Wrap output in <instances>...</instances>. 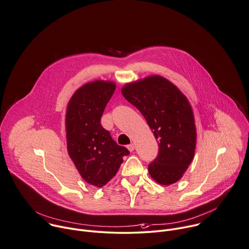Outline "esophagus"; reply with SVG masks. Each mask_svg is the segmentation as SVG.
Here are the masks:
<instances>
[{
  "mask_svg": "<svg viewBox=\"0 0 249 249\" xmlns=\"http://www.w3.org/2000/svg\"><path fill=\"white\" fill-rule=\"evenodd\" d=\"M127 148L129 149V151H134V149H135V144L134 143H130L129 145H127Z\"/></svg>",
  "mask_w": 249,
  "mask_h": 249,
  "instance_id": "esophagus-1",
  "label": "esophagus"
}]
</instances>
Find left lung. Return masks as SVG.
<instances>
[{
    "instance_id": "1",
    "label": "left lung",
    "mask_w": 249,
    "mask_h": 249,
    "mask_svg": "<svg viewBox=\"0 0 249 249\" xmlns=\"http://www.w3.org/2000/svg\"><path fill=\"white\" fill-rule=\"evenodd\" d=\"M121 92L143 115L158 142V156L148 166L149 175L162 185L178 182L194 158L197 142L188 99L173 82L158 74L126 83Z\"/></svg>"
}]
</instances>
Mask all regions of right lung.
<instances>
[{
  "label": "right lung",
  "instance_id": "1",
  "mask_svg": "<svg viewBox=\"0 0 249 249\" xmlns=\"http://www.w3.org/2000/svg\"><path fill=\"white\" fill-rule=\"evenodd\" d=\"M114 81L95 80L79 87L70 99L65 118L67 149L81 178L96 187L117 173L129 150L118 145L101 125V117L114 93Z\"/></svg>",
  "mask_w": 249,
  "mask_h": 249
}]
</instances>
